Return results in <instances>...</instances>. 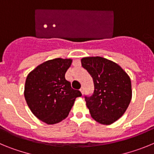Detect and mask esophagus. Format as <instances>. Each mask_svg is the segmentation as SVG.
Here are the masks:
<instances>
[{
  "instance_id": "obj_1",
  "label": "esophagus",
  "mask_w": 154,
  "mask_h": 154,
  "mask_svg": "<svg viewBox=\"0 0 154 154\" xmlns=\"http://www.w3.org/2000/svg\"><path fill=\"white\" fill-rule=\"evenodd\" d=\"M84 91H85V89H84V87L82 86L81 88V89H80V92H82V94H83L84 93Z\"/></svg>"
}]
</instances>
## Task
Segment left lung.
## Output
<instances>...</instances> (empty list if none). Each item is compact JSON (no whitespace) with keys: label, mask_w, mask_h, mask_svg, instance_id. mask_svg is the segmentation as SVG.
Instances as JSON below:
<instances>
[{"label":"left lung","mask_w":154,"mask_h":154,"mask_svg":"<svg viewBox=\"0 0 154 154\" xmlns=\"http://www.w3.org/2000/svg\"><path fill=\"white\" fill-rule=\"evenodd\" d=\"M81 62L94 82L92 95L85 96L91 116L101 124H112L124 114L131 101L130 76L118 64L103 57H85Z\"/></svg>","instance_id":"1"}]
</instances>
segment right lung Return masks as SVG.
I'll return each instance as SVG.
<instances>
[{
  "mask_svg": "<svg viewBox=\"0 0 154 154\" xmlns=\"http://www.w3.org/2000/svg\"><path fill=\"white\" fill-rule=\"evenodd\" d=\"M70 58H55L37 66L28 75L24 98L32 113L48 125L67 117L80 91L73 89L65 78Z\"/></svg>",
  "mask_w": 154,
  "mask_h": 154,
  "instance_id": "obj_1",
  "label": "right lung"
}]
</instances>
